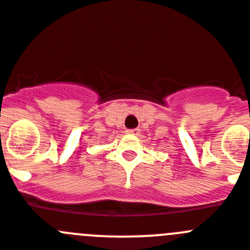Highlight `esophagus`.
Returning <instances> with one entry per match:
<instances>
[{
  "instance_id": "34e87169",
  "label": "esophagus",
  "mask_w": 250,
  "mask_h": 250,
  "mask_svg": "<svg viewBox=\"0 0 250 250\" xmlns=\"http://www.w3.org/2000/svg\"><path fill=\"white\" fill-rule=\"evenodd\" d=\"M127 134H130V135H139V134H140V130L139 129L127 130Z\"/></svg>"
}]
</instances>
